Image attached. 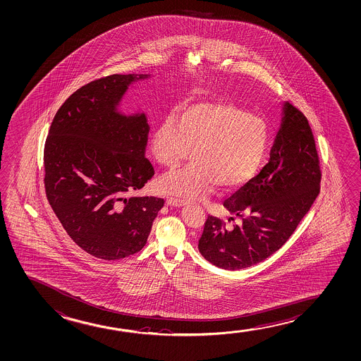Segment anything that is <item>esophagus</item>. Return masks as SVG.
<instances>
[{"label": "esophagus", "instance_id": "1", "mask_svg": "<svg viewBox=\"0 0 361 361\" xmlns=\"http://www.w3.org/2000/svg\"><path fill=\"white\" fill-rule=\"evenodd\" d=\"M167 204L173 205V207H183V205L187 204V202L183 200H178V198L169 197V198H167Z\"/></svg>", "mask_w": 361, "mask_h": 361}]
</instances>
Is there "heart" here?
Wrapping results in <instances>:
<instances>
[{
	"label": "heart",
	"mask_w": 361,
	"mask_h": 361,
	"mask_svg": "<svg viewBox=\"0 0 361 361\" xmlns=\"http://www.w3.org/2000/svg\"><path fill=\"white\" fill-rule=\"evenodd\" d=\"M269 145L267 121L228 99L187 103L168 114L152 135V151L163 167L176 168L193 151V163L159 180L164 193L183 200L233 190L258 172Z\"/></svg>",
	"instance_id": "1"
}]
</instances>
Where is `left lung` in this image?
I'll return each mask as SVG.
<instances>
[{
    "label": "left lung",
    "mask_w": 361,
    "mask_h": 361,
    "mask_svg": "<svg viewBox=\"0 0 361 361\" xmlns=\"http://www.w3.org/2000/svg\"><path fill=\"white\" fill-rule=\"evenodd\" d=\"M320 179L307 117L286 102L269 161L223 203L240 223L226 226L219 218L208 216L198 244L200 254L228 270L263 262L286 244L309 212L320 192Z\"/></svg>",
    "instance_id": "8db88e82"
}]
</instances>
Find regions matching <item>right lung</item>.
Here are the masks:
<instances>
[{"mask_svg":"<svg viewBox=\"0 0 361 361\" xmlns=\"http://www.w3.org/2000/svg\"><path fill=\"white\" fill-rule=\"evenodd\" d=\"M149 75H112L71 94L44 145V188L56 216L85 252L116 260L140 252L164 200L126 194L143 188L154 169L145 158V114L126 116L121 101Z\"/></svg>","mask_w":361,"mask_h":361,"instance_id":"obj_1","label":"right lung"}]
</instances>
